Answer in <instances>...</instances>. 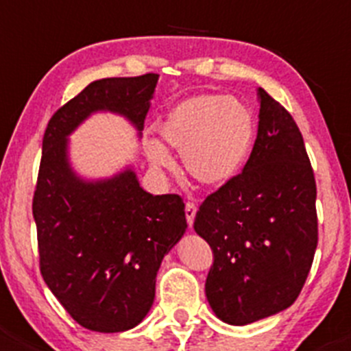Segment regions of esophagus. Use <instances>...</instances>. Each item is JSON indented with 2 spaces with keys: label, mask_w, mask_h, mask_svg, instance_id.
Wrapping results in <instances>:
<instances>
[{
  "label": "esophagus",
  "mask_w": 351,
  "mask_h": 351,
  "mask_svg": "<svg viewBox=\"0 0 351 351\" xmlns=\"http://www.w3.org/2000/svg\"><path fill=\"white\" fill-rule=\"evenodd\" d=\"M195 213H197V208H195V204H192V202H186V204H185V216H186V223H189V227H192V225H194Z\"/></svg>",
  "instance_id": "esophagus-1"
}]
</instances>
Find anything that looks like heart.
I'll return each instance as SVG.
<instances>
[{
	"label": "heart",
	"instance_id": "obj_1",
	"mask_svg": "<svg viewBox=\"0 0 351 351\" xmlns=\"http://www.w3.org/2000/svg\"><path fill=\"white\" fill-rule=\"evenodd\" d=\"M156 140L143 143L156 171H166L173 160L165 149L182 154L185 173L204 186H223L237 176L254 140V117L237 98L197 95L173 107L157 128Z\"/></svg>",
	"mask_w": 351,
	"mask_h": 351
}]
</instances>
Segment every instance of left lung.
Here are the masks:
<instances>
[{
	"mask_svg": "<svg viewBox=\"0 0 351 351\" xmlns=\"http://www.w3.org/2000/svg\"><path fill=\"white\" fill-rule=\"evenodd\" d=\"M256 91L260 121L250 159L206 197L194 221L215 256L206 298L230 326L289 308L319 241L315 178L300 128L263 88Z\"/></svg>",
	"mask_w": 351,
	"mask_h": 351,
	"instance_id": "1",
	"label": "left lung"
}]
</instances>
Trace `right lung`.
<instances>
[{
  "label": "right lung",
  "mask_w": 351,
  "mask_h": 351,
  "mask_svg": "<svg viewBox=\"0 0 351 351\" xmlns=\"http://www.w3.org/2000/svg\"><path fill=\"white\" fill-rule=\"evenodd\" d=\"M157 81L159 74L93 81L53 114L43 136L32 199L41 275L69 315L97 332L145 319L160 261L185 234V204L143 191L131 166L83 178L71 165L69 136L97 112L123 116L142 136Z\"/></svg>",
  "instance_id": "add662e5"
}]
</instances>
